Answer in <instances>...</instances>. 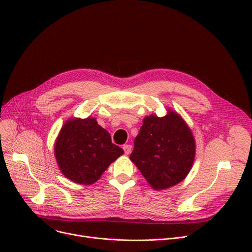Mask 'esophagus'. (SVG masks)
Listing matches in <instances>:
<instances>
[{
  "label": "esophagus",
  "instance_id": "obj_1",
  "mask_svg": "<svg viewBox=\"0 0 252 252\" xmlns=\"http://www.w3.org/2000/svg\"><path fill=\"white\" fill-rule=\"evenodd\" d=\"M123 149H124V151H125V154H129L130 153V151H131V145H128V144H126V145H124L123 146Z\"/></svg>",
  "mask_w": 252,
  "mask_h": 252
}]
</instances>
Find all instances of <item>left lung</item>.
I'll return each instance as SVG.
<instances>
[{"label": "left lung", "instance_id": "8db88e82", "mask_svg": "<svg viewBox=\"0 0 252 252\" xmlns=\"http://www.w3.org/2000/svg\"><path fill=\"white\" fill-rule=\"evenodd\" d=\"M134 145L130 160L154 190L181 183L194 163L196 144L192 130L171 109L162 117H145Z\"/></svg>", "mask_w": 252, "mask_h": 252}]
</instances>
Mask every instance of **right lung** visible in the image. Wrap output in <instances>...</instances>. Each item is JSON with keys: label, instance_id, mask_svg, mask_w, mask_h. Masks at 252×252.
<instances>
[{"label": "right lung", "instance_id": "1", "mask_svg": "<svg viewBox=\"0 0 252 252\" xmlns=\"http://www.w3.org/2000/svg\"><path fill=\"white\" fill-rule=\"evenodd\" d=\"M54 154L61 173L81 185L97 182L108 166L124 154L110 134L94 117L69 118L55 141Z\"/></svg>", "mask_w": 252, "mask_h": 252}]
</instances>
